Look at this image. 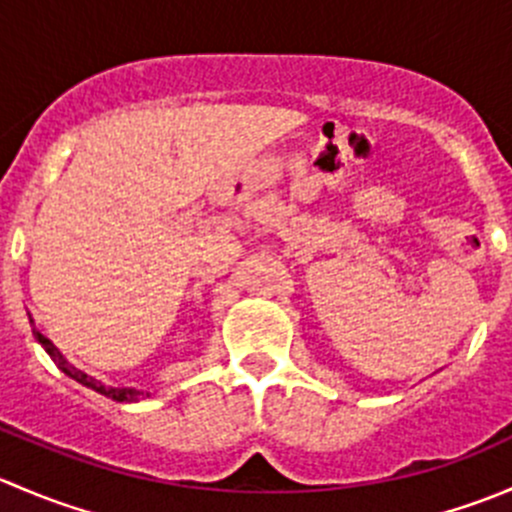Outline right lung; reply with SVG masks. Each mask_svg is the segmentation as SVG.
Listing matches in <instances>:
<instances>
[{"instance_id": "add662e5", "label": "right lung", "mask_w": 512, "mask_h": 512, "mask_svg": "<svg viewBox=\"0 0 512 512\" xmlns=\"http://www.w3.org/2000/svg\"><path fill=\"white\" fill-rule=\"evenodd\" d=\"M29 322L34 324V319L29 317ZM34 337H36V342H39L41 347L46 349V354H49L51 359H54V364L59 366V369L64 371L66 376H71V379H74V381H79L81 386H86V389H94L96 394L106 396V399H113V401H126V404H136V401H143V399H148V396H151V391L131 389V386H126V389H116V386H108V384H103V381H98V379H94V376H89V374H86V371L76 369L74 364H69V361L64 359V354H61L59 349H56L54 344H51L49 339L44 337V334H41V332H36V329H34Z\"/></svg>"}]
</instances>
